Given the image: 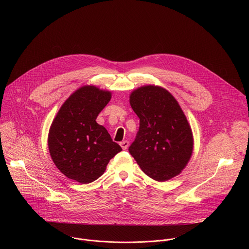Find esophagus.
Wrapping results in <instances>:
<instances>
[{"mask_svg": "<svg viewBox=\"0 0 249 249\" xmlns=\"http://www.w3.org/2000/svg\"><path fill=\"white\" fill-rule=\"evenodd\" d=\"M119 144H120V146H121V148L123 150H126L128 148V146H129V142L128 141H122V142H120Z\"/></svg>", "mask_w": 249, "mask_h": 249, "instance_id": "1", "label": "esophagus"}]
</instances>
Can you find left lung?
<instances>
[{
	"label": "left lung",
	"instance_id": "1",
	"mask_svg": "<svg viewBox=\"0 0 249 249\" xmlns=\"http://www.w3.org/2000/svg\"><path fill=\"white\" fill-rule=\"evenodd\" d=\"M130 104L140 118V127L129 153L157 181L178 175L188 163L194 144L178 102L163 88L145 86L130 94Z\"/></svg>",
	"mask_w": 249,
	"mask_h": 249
}]
</instances>
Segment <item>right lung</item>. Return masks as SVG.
<instances>
[{
  "mask_svg": "<svg viewBox=\"0 0 249 249\" xmlns=\"http://www.w3.org/2000/svg\"><path fill=\"white\" fill-rule=\"evenodd\" d=\"M111 92L84 86L69 96L54 118L49 134V153L57 168L82 184L100 177L121 147L96 123Z\"/></svg>",
  "mask_w": 249,
  "mask_h": 249,
  "instance_id": "1",
  "label": "right lung"
}]
</instances>
